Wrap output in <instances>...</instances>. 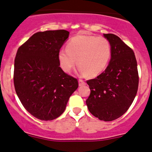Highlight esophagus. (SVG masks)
I'll use <instances>...</instances> for the list:
<instances>
[{
	"label": "esophagus",
	"mask_w": 152,
	"mask_h": 152,
	"mask_svg": "<svg viewBox=\"0 0 152 152\" xmlns=\"http://www.w3.org/2000/svg\"><path fill=\"white\" fill-rule=\"evenodd\" d=\"M78 84H79V86H83V85H86V82L83 80L79 79L78 80Z\"/></svg>",
	"instance_id": "1"
}]
</instances>
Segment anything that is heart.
Wrapping results in <instances>:
<instances>
[{"label":"heart","instance_id":"obj_1","mask_svg":"<svg viewBox=\"0 0 152 152\" xmlns=\"http://www.w3.org/2000/svg\"><path fill=\"white\" fill-rule=\"evenodd\" d=\"M66 47L59 50L58 58L61 68L67 73L77 63L81 74L98 76L107 67L111 56V43L102 36L76 35Z\"/></svg>","mask_w":152,"mask_h":152}]
</instances>
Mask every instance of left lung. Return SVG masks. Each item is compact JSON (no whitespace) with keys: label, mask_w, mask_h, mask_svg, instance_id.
Returning a JSON list of instances; mask_svg holds the SVG:
<instances>
[{"label":"left lung","mask_w":152,"mask_h":152,"mask_svg":"<svg viewBox=\"0 0 152 152\" xmlns=\"http://www.w3.org/2000/svg\"><path fill=\"white\" fill-rule=\"evenodd\" d=\"M104 36L111 43V61L104 72L86 81L91 93L86 103L92 115L110 121L121 116L132 105L139 86V74L134 50L116 35Z\"/></svg>","instance_id":"left-lung-1"}]
</instances>
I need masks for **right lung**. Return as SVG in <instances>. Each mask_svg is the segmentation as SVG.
I'll use <instances>...</instances> for the list:
<instances>
[{"label":"right lung","mask_w":152,"mask_h":152,"mask_svg":"<svg viewBox=\"0 0 152 152\" xmlns=\"http://www.w3.org/2000/svg\"><path fill=\"white\" fill-rule=\"evenodd\" d=\"M69 35L66 30L40 31L17 50L15 92L24 108L40 120L50 121L61 116L78 86L77 78L59 66L58 51Z\"/></svg>","instance_id":"right-lung-1"}]
</instances>
